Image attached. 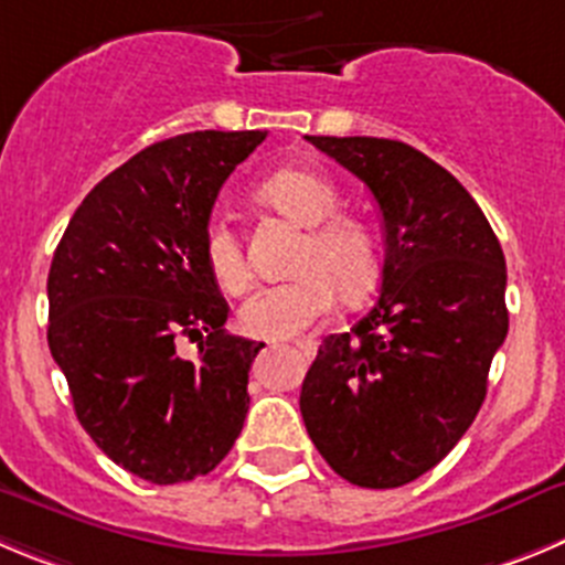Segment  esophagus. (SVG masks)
Masks as SVG:
<instances>
[{"label": "esophagus", "mask_w": 565, "mask_h": 565, "mask_svg": "<svg viewBox=\"0 0 565 565\" xmlns=\"http://www.w3.org/2000/svg\"><path fill=\"white\" fill-rule=\"evenodd\" d=\"M295 345H298V351L307 356V360H309V356H315V342L312 340H298Z\"/></svg>", "instance_id": "obj_1"}]
</instances>
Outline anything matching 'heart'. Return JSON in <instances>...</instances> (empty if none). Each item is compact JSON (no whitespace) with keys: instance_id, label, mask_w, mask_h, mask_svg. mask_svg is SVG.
Listing matches in <instances>:
<instances>
[{"instance_id":"obj_1","label":"heart","mask_w":565,"mask_h":565,"mask_svg":"<svg viewBox=\"0 0 565 565\" xmlns=\"http://www.w3.org/2000/svg\"><path fill=\"white\" fill-rule=\"evenodd\" d=\"M270 209L307 231L300 242L298 278L262 287L242 303L239 329L258 340H287L312 329L342 300H356L376 284L382 242L376 228L356 214L340 211V189L315 170H278L258 186ZM203 256L223 292L239 295L250 284L245 250L228 220H211L203 234Z\"/></svg>"}]
</instances>
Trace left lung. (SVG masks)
I'll list each match as a JSON object with an SVG mask.
<instances>
[{"label": "left lung", "instance_id": "left-lung-1", "mask_svg": "<svg viewBox=\"0 0 565 565\" xmlns=\"http://www.w3.org/2000/svg\"><path fill=\"white\" fill-rule=\"evenodd\" d=\"M307 139L371 189L384 267L371 312L318 348L300 415L342 479L402 488L449 455L482 407L508 337L504 253L466 186L415 147Z\"/></svg>", "mask_w": 565, "mask_h": 565}]
</instances>
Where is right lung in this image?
<instances>
[{"mask_svg": "<svg viewBox=\"0 0 565 565\" xmlns=\"http://www.w3.org/2000/svg\"><path fill=\"white\" fill-rule=\"evenodd\" d=\"M265 136L156 141L86 194L52 256L46 340L77 420L152 484L214 471L245 424L247 371L265 342L225 334L203 234L225 178ZM181 339L199 342L194 361L177 354Z\"/></svg>", "mask_w": 565, "mask_h": 565, "instance_id": "obj_1", "label": "right lung"}]
</instances>
